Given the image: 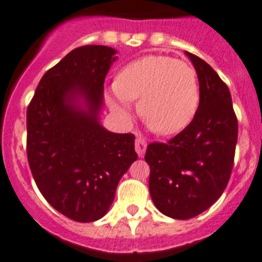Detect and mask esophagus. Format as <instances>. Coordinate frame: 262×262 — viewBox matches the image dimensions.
<instances>
[{
	"label": "esophagus",
	"mask_w": 262,
	"mask_h": 262,
	"mask_svg": "<svg viewBox=\"0 0 262 262\" xmlns=\"http://www.w3.org/2000/svg\"><path fill=\"white\" fill-rule=\"evenodd\" d=\"M134 147H136V151H137L138 157L142 158V157L145 156V151H146V141H145L142 137H137L136 138Z\"/></svg>",
	"instance_id": "esophagus-1"
}]
</instances>
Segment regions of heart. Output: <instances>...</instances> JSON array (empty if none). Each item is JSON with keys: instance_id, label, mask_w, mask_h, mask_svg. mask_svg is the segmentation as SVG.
<instances>
[{"instance_id": "1", "label": "heart", "mask_w": 262, "mask_h": 262, "mask_svg": "<svg viewBox=\"0 0 262 262\" xmlns=\"http://www.w3.org/2000/svg\"><path fill=\"white\" fill-rule=\"evenodd\" d=\"M138 113L161 136H174L192 122L200 103L196 71L166 55H146L128 63L111 85L108 103L122 120H129L132 101Z\"/></svg>"}]
</instances>
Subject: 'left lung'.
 <instances>
[{
    "label": "left lung",
    "mask_w": 262,
    "mask_h": 262,
    "mask_svg": "<svg viewBox=\"0 0 262 262\" xmlns=\"http://www.w3.org/2000/svg\"><path fill=\"white\" fill-rule=\"evenodd\" d=\"M200 85L194 120L174 138L146 149L149 190L154 204L172 219H191L222 196L231 177L237 118L226 83L199 56L186 51Z\"/></svg>",
    "instance_id": "8db88e82"
}]
</instances>
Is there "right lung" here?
Masks as SVG:
<instances>
[{
  "label": "right lung",
  "mask_w": 262,
  "mask_h": 262,
  "mask_svg": "<svg viewBox=\"0 0 262 262\" xmlns=\"http://www.w3.org/2000/svg\"><path fill=\"white\" fill-rule=\"evenodd\" d=\"M116 50H72L40 79L27 108V159L56 211L79 223L101 219L122 175L137 159L130 133L100 124L104 81Z\"/></svg>",
  "instance_id": "1"
}]
</instances>
